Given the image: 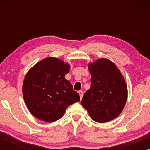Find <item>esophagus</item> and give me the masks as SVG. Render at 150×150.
I'll return each instance as SVG.
<instances>
[{
  "label": "esophagus",
  "instance_id": "34e87169",
  "mask_svg": "<svg viewBox=\"0 0 150 150\" xmlns=\"http://www.w3.org/2000/svg\"><path fill=\"white\" fill-rule=\"evenodd\" d=\"M79 94L80 96V98H81V100L83 98V92L82 91H79Z\"/></svg>",
  "mask_w": 150,
  "mask_h": 150
}]
</instances>
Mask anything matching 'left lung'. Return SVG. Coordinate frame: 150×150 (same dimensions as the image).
Returning <instances> with one entry per match:
<instances>
[{
	"instance_id": "obj_1",
	"label": "left lung",
	"mask_w": 150,
	"mask_h": 150,
	"mask_svg": "<svg viewBox=\"0 0 150 150\" xmlns=\"http://www.w3.org/2000/svg\"><path fill=\"white\" fill-rule=\"evenodd\" d=\"M89 71L91 86L81 103L95 122H109L120 115L126 104V82L116 65L106 59L89 64Z\"/></svg>"
}]
</instances>
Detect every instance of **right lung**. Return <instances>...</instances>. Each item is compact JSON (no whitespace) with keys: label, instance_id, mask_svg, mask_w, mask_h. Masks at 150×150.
I'll return each mask as SVG.
<instances>
[{"label":"right lung","instance_id":"add662e5","mask_svg":"<svg viewBox=\"0 0 150 150\" xmlns=\"http://www.w3.org/2000/svg\"><path fill=\"white\" fill-rule=\"evenodd\" d=\"M70 66L48 57L34 65L24 78L22 92L29 111L39 120L54 122L66 108L80 101L70 82L65 79Z\"/></svg>","mask_w":150,"mask_h":150}]
</instances>
